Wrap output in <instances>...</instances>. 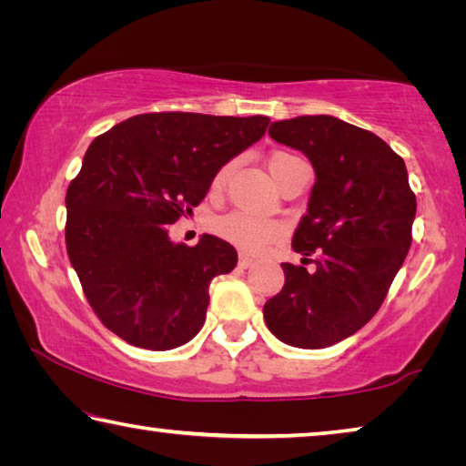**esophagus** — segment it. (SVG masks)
<instances>
[{
    "label": "esophagus",
    "mask_w": 466,
    "mask_h": 466,
    "mask_svg": "<svg viewBox=\"0 0 466 466\" xmlns=\"http://www.w3.org/2000/svg\"><path fill=\"white\" fill-rule=\"evenodd\" d=\"M252 263H255V258L248 257V255H240L238 265L242 267V269H248V267H252Z\"/></svg>",
    "instance_id": "34e87169"
}]
</instances>
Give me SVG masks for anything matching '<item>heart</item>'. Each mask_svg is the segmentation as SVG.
<instances>
[{
    "instance_id": "1",
    "label": "heart",
    "mask_w": 466,
    "mask_h": 466,
    "mask_svg": "<svg viewBox=\"0 0 466 466\" xmlns=\"http://www.w3.org/2000/svg\"><path fill=\"white\" fill-rule=\"evenodd\" d=\"M294 162H298L296 156L283 154V152L273 154L269 160H267V167H269V172H271L275 183H278V178L281 177L283 168L289 167V164H294ZM232 168H234V164L228 162L218 170V175L214 177L216 191H219V188L228 183V177H230ZM214 228L224 240L234 244L236 248L247 250V252L261 250L265 244H269L271 240L278 238L281 232L278 222H273V219H267V218L247 214V211H230V214L219 218Z\"/></svg>"
}]
</instances>
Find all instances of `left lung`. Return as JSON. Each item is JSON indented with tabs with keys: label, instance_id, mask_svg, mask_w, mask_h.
<instances>
[{
	"label": "left lung",
	"instance_id": "left-lung-1",
	"mask_svg": "<svg viewBox=\"0 0 466 466\" xmlns=\"http://www.w3.org/2000/svg\"><path fill=\"white\" fill-rule=\"evenodd\" d=\"M269 136L299 149L317 175L291 240L315 269L281 263L286 283L263 306L265 322L283 343L320 350L351 337L380 309L411 247L415 195L403 157L337 116L275 121Z\"/></svg>",
	"mask_w": 466,
	"mask_h": 466
}]
</instances>
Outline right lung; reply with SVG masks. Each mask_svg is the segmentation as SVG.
I'll list each match as a JSON object with an SVG mask.
<instances>
[{
  "label": "right lung",
  "mask_w": 466,
  "mask_h": 466,
  "mask_svg": "<svg viewBox=\"0 0 466 466\" xmlns=\"http://www.w3.org/2000/svg\"><path fill=\"white\" fill-rule=\"evenodd\" d=\"M267 125L263 115L149 113L90 144L67 188L66 244L94 312L123 341L168 351L201 330L209 283L238 255L211 234L195 247L177 244L168 228Z\"/></svg>",
  "instance_id": "right-lung-1"
}]
</instances>
